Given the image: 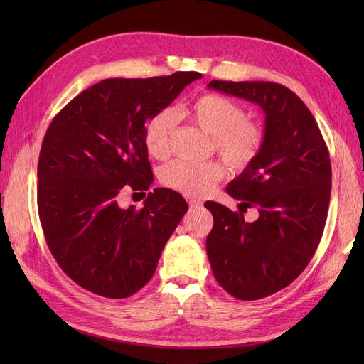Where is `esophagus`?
Listing matches in <instances>:
<instances>
[{"label": "esophagus", "mask_w": 364, "mask_h": 364, "mask_svg": "<svg viewBox=\"0 0 364 364\" xmlns=\"http://www.w3.org/2000/svg\"><path fill=\"white\" fill-rule=\"evenodd\" d=\"M188 203L191 208H200L202 202L200 200H196V199H188Z\"/></svg>", "instance_id": "34e87169"}]
</instances>
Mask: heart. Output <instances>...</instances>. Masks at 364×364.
Returning a JSON list of instances; mask_svg holds the SVG:
<instances>
[{
  "instance_id": "1",
  "label": "heart",
  "mask_w": 364,
  "mask_h": 364,
  "mask_svg": "<svg viewBox=\"0 0 364 364\" xmlns=\"http://www.w3.org/2000/svg\"><path fill=\"white\" fill-rule=\"evenodd\" d=\"M186 115L196 126L211 135L213 149L234 171H243L257 159L264 144V130L249 118L230 98L208 92L199 95L186 107ZM176 115L171 109L153 115L144 127V144L149 155L165 159L170 155ZM225 168L218 161L186 162L174 161L164 167L161 181L185 196L202 197L213 191L223 178Z\"/></svg>"
}]
</instances>
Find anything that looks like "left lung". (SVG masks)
Wrapping results in <instances>:
<instances>
[{"mask_svg":"<svg viewBox=\"0 0 364 364\" xmlns=\"http://www.w3.org/2000/svg\"><path fill=\"white\" fill-rule=\"evenodd\" d=\"M209 90L245 98L264 112L257 159L226 191L240 213L206 202L214 226L206 253L217 282L241 301L287 287L308 266L322 238L331 196V161L313 114L289 87L273 82L213 80ZM257 205L255 223L242 211Z\"/></svg>","mask_w":364,"mask_h":364,"instance_id":"8db88e82","label":"left lung"}]
</instances>
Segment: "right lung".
<instances>
[{"instance_id":"obj_1","label":"right lung","mask_w":364,"mask_h":364,"mask_svg":"<svg viewBox=\"0 0 364 364\" xmlns=\"http://www.w3.org/2000/svg\"><path fill=\"white\" fill-rule=\"evenodd\" d=\"M197 79L196 71L106 79L51 121L38 162L39 218L54 259L85 290L111 299L141 290L188 211L168 188L149 193L142 209L118 200L127 188L149 190L153 182L146 121Z\"/></svg>"}]
</instances>
